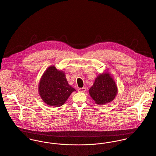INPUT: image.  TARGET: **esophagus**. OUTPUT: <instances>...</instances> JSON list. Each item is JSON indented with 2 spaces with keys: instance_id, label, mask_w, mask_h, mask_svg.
Segmentation results:
<instances>
[{
  "instance_id": "esophagus-1",
  "label": "esophagus",
  "mask_w": 156,
  "mask_h": 156,
  "mask_svg": "<svg viewBox=\"0 0 156 156\" xmlns=\"http://www.w3.org/2000/svg\"><path fill=\"white\" fill-rule=\"evenodd\" d=\"M78 91L80 92H85L86 91V87H83V88H78Z\"/></svg>"
}]
</instances>
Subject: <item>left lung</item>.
<instances>
[{"label": "left lung", "instance_id": "obj_1", "mask_svg": "<svg viewBox=\"0 0 156 156\" xmlns=\"http://www.w3.org/2000/svg\"><path fill=\"white\" fill-rule=\"evenodd\" d=\"M118 94L117 86L108 72L99 75L89 89V94L97 104H107L115 98Z\"/></svg>", "mask_w": 156, "mask_h": 156}]
</instances>
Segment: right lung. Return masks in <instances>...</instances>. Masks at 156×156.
Instances as JSON below:
<instances>
[{
    "instance_id": "add662e5",
    "label": "right lung",
    "mask_w": 156,
    "mask_h": 156,
    "mask_svg": "<svg viewBox=\"0 0 156 156\" xmlns=\"http://www.w3.org/2000/svg\"><path fill=\"white\" fill-rule=\"evenodd\" d=\"M75 89L68 84L64 73L54 66L48 67L42 75L38 92L42 100L54 107L62 105Z\"/></svg>"
}]
</instances>
